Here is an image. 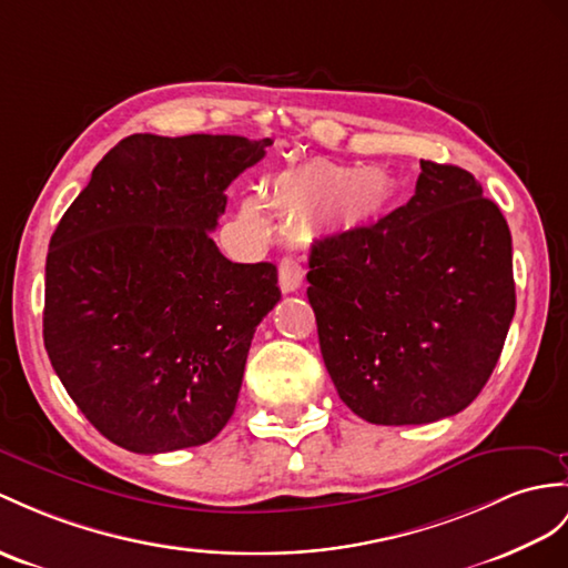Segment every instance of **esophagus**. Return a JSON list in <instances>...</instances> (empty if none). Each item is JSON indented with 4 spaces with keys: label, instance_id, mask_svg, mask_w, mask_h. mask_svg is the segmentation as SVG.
Returning <instances> with one entry per match:
<instances>
[{
    "label": "esophagus",
    "instance_id": "esophagus-1",
    "mask_svg": "<svg viewBox=\"0 0 568 568\" xmlns=\"http://www.w3.org/2000/svg\"><path fill=\"white\" fill-rule=\"evenodd\" d=\"M303 282V267L296 257H284L280 262V288L284 294H292Z\"/></svg>",
    "mask_w": 568,
    "mask_h": 568
}]
</instances>
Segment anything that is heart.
Here are the masks:
<instances>
[{
  "mask_svg": "<svg viewBox=\"0 0 568 568\" xmlns=\"http://www.w3.org/2000/svg\"><path fill=\"white\" fill-rule=\"evenodd\" d=\"M395 195L393 175L366 165L352 169L329 159H308L274 173L265 185V200L284 219L303 221L308 229H358L371 224ZM245 229L262 233L267 226L257 200L241 204Z\"/></svg>",
  "mask_w": 568,
  "mask_h": 568,
  "instance_id": "1",
  "label": "heart"
}]
</instances>
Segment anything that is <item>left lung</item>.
I'll return each instance as SVG.
<instances>
[{
	"instance_id": "8db88e82",
	"label": "left lung",
	"mask_w": 568,
	"mask_h": 568,
	"mask_svg": "<svg viewBox=\"0 0 568 568\" xmlns=\"http://www.w3.org/2000/svg\"><path fill=\"white\" fill-rule=\"evenodd\" d=\"M308 301L332 383L371 424L463 412L489 381L516 313L499 206L458 165L422 161L407 204L313 243Z\"/></svg>"
}]
</instances>
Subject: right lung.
Wrapping results in <instances>:
<instances>
[{
    "label": "right lung",
    "instance_id": "right-lung-1",
    "mask_svg": "<svg viewBox=\"0 0 568 568\" xmlns=\"http://www.w3.org/2000/svg\"><path fill=\"white\" fill-rule=\"evenodd\" d=\"M270 144L124 136L54 229L45 349L69 397L115 446H202L236 409L255 327L282 292L272 262H231L210 231L224 190Z\"/></svg>",
    "mask_w": 568,
    "mask_h": 568
}]
</instances>
